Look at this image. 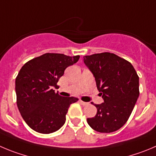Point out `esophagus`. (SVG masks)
Wrapping results in <instances>:
<instances>
[{
    "mask_svg": "<svg viewBox=\"0 0 156 156\" xmlns=\"http://www.w3.org/2000/svg\"><path fill=\"white\" fill-rule=\"evenodd\" d=\"M80 103H81V105H84V106L88 105V102H85V101H80Z\"/></svg>",
    "mask_w": 156,
    "mask_h": 156,
    "instance_id": "esophagus-1",
    "label": "esophagus"
}]
</instances>
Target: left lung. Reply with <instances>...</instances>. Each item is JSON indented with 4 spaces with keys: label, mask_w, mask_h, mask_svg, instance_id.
I'll use <instances>...</instances> for the list:
<instances>
[{
    "label": "left lung",
    "mask_w": 156,
    "mask_h": 156,
    "mask_svg": "<svg viewBox=\"0 0 156 156\" xmlns=\"http://www.w3.org/2000/svg\"><path fill=\"white\" fill-rule=\"evenodd\" d=\"M104 102L94 105L97 114L87 119L90 127L110 133L124 126L139 95V78L132 64L109 52L84 56Z\"/></svg>",
    "instance_id": "obj_1"
}]
</instances>
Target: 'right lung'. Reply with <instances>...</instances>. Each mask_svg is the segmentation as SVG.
Segmentation results:
<instances>
[{
	"mask_svg": "<svg viewBox=\"0 0 156 156\" xmlns=\"http://www.w3.org/2000/svg\"><path fill=\"white\" fill-rule=\"evenodd\" d=\"M79 55L46 53L23 65L15 80L18 110L27 126L42 134L55 132L66 120L70 105L75 97H62L55 92L65 70L76 63Z\"/></svg>",
	"mask_w": 156,
	"mask_h": 156,
	"instance_id": "add662e5",
	"label": "right lung"
}]
</instances>
